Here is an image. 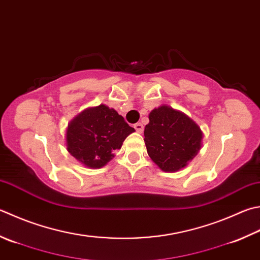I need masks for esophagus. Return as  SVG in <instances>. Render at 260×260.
<instances>
[{"instance_id": "obj_1", "label": "esophagus", "mask_w": 260, "mask_h": 260, "mask_svg": "<svg viewBox=\"0 0 260 260\" xmlns=\"http://www.w3.org/2000/svg\"><path fill=\"white\" fill-rule=\"evenodd\" d=\"M135 129L137 132H139V134H141V132L144 131V125L141 123H136L135 124Z\"/></svg>"}]
</instances>
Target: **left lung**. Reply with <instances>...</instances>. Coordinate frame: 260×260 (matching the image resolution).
<instances>
[{
	"label": "left lung",
	"mask_w": 260,
	"mask_h": 260,
	"mask_svg": "<svg viewBox=\"0 0 260 260\" xmlns=\"http://www.w3.org/2000/svg\"><path fill=\"white\" fill-rule=\"evenodd\" d=\"M145 145L151 160L164 171L176 172L193 159L203 146V131L187 114L168 105L150 112Z\"/></svg>",
	"instance_id": "8db88e82"
}]
</instances>
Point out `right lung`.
<instances>
[{"label":"right lung","mask_w":260,"mask_h":260,"mask_svg":"<svg viewBox=\"0 0 260 260\" xmlns=\"http://www.w3.org/2000/svg\"><path fill=\"white\" fill-rule=\"evenodd\" d=\"M135 129L114 109L101 104L80 112L68 124L66 145L79 163L101 169L114 157V150Z\"/></svg>","instance_id":"right-lung-1"}]
</instances>
